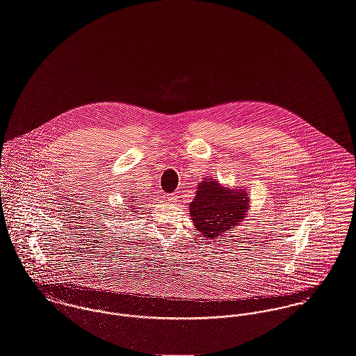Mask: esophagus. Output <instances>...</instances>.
<instances>
[{
	"mask_svg": "<svg viewBox=\"0 0 356 356\" xmlns=\"http://www.w3.org/2000/svg\"><path fill=\"white\" fill-rule=\"evenodd\" d=\"M163 197H164V198H165V200H168V201H170V202H175V200H177V197H178V195H177V194H174V193H167V194H164V195H163Z\"/></svg>",
	"mask_w": 356,
	"mask_h": 356,
	"instance_id": "obj_1",
	"label": "esophagus"
}]
</instances>
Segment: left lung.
<instances>
[{
	"label": "left lung",
	"mask_w": 356,
	"mask_h": 356,
	"mask_svg": "<svg viewBox=\"0 0 356 356\" xmlns=\"http://www.w3.org/2000/svg\"><path fill=\"white\" fill-rule=\"evenodd\" d=\"M249 204V194L242 188H223L216 179L205 178L197 186L189 212L195 229L204 236L215 239L241 225Z\"/></svg>",
	"instance_id": "1"
}]
</instances>
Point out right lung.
I'll use <instances>...</instances> for the list:
<instances>
[{
  "label": "right lung",
  "mask_w": 356,
  "mask_h": 356,
  "mask_svg": "<svg viewBox=\"0 0 356 356\" xmlns=\"http://www.w3.org/2000/svg\"><path fill=\"white\" fill-rule=\"evenodd\" d=\"M134 198H137V197H136V195H133V197H131V201H130V202H134ZM131 207H133V205H131ZM130 211H131V212H134L133 209H130Z\"/></svg>",
  "instance_id": "add662e5"
}]
</instances>
